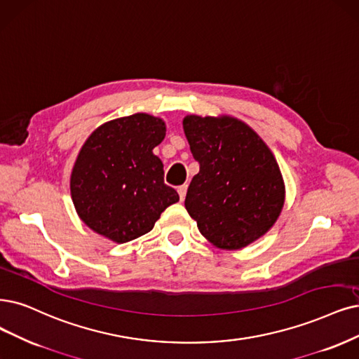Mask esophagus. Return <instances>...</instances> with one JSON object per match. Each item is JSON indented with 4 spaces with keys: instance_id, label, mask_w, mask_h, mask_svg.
<instances>
[{
    "instance_id": "1",
    "label": "esophagus",
    "mask_w": 359,
    "mask_h": 359,
    "mask_svg": "<svg viewBox=\"0 0 359 359\" xmlns=\"http://www.w3.org/2000/svg\"><path fill=\"white\" fill-rule=\"evenodd\" d=\"M177 192H179L180 200L183 201V200H184V196H187V192H188V184H182V187H179V188H177Z\"/></svg>"
}]
</instances>
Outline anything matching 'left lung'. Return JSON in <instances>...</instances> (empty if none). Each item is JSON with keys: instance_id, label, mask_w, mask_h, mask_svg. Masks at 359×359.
<instances>
[{"instance_id": "obj_1", "label": "left lung", "mask_w": 359, "mask_h": 359, "mask_svg": "<svg viewBox=\"0 0 359 359\" xmlns=\"http://www.w3.org/2000/svg\"><path fill=\"white\" fill-rule=\"evenodd\" d=\"M184 135L200 172L184 207L210 243L243 248L266 233L280 216L285 188L271 149L243 121L188 115Z\"/></svg>"}]
</instances>
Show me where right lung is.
<instances>
[{"instance_id":"obj_1","label":"right lung","mask_w":359,"mask_h":359,"mask_svg":"<svg viewBox=\"0 0 359 359\" xmlns=\"http://www.w3.org/2000/svg\"><path fill=\"white\" fill-rule=\"evenodd\" d=\"M164 137L163 119L148 114L112 119L91 133L71 176L75 210L90 229L123 244L152 231L179 201L152 152Z\"/></svg>"}]
</instances>
